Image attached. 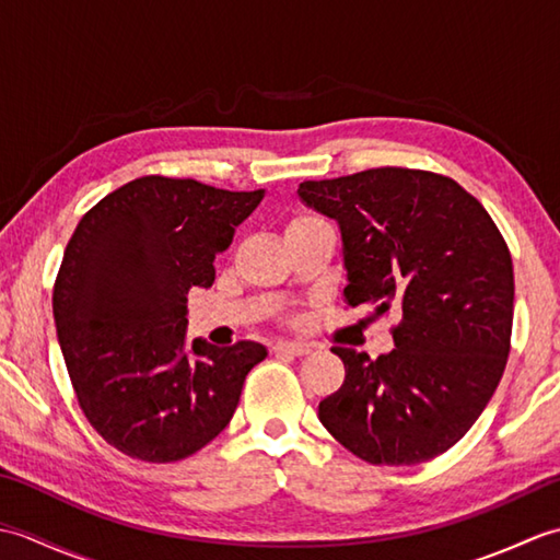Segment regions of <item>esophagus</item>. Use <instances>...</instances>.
Listing matches in <instances>:
<instances>
[{
    "mask_svg": "<svg viewBox=\"0 0 560 560\" xmlns=\"http://www.w3.org/2000/svg\"><path fill=\"white\" fill-rule=\"evenodd\" d=\"M273 351L277 353H291V355H307L313 349L303 341H277L273 343Z\"/></svg>",
    "mask_w": 560,
    "mask_h": 560,
    "instance_id": "obj_1",
    "label": "esophagus"
}]
</instances>
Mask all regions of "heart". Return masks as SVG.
I'll return each mask as SVG.
<instances>
[{
	"instance_id": "b5f03b06",
	"label": "heart",
	"mask_w": 560,
	"mask_h": 560,
	"mask_svg": "<svg viewBox=\"0 0 560 560\" xmlns=\"http://www.w3.org/2000/svg\"><path fill=\"white\" fill-rule=\"evenodd\" d=\"M311 223H323V221H317V219H295L291 225H311Z\"/></svg>"
}]
</instances>
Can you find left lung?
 <instances>
[{"label":"left lung","mask_w":560,"mask_h":560,"mask_svg":"<svg viewBox=\"0 0 560 560\" xmlns=\"http://www.w3.org/2000/svg\"><path fill=\"white\" fill-rule=\"evenodd\" d=\"M303 205L341 231L351 307L401 315L395 349L335 347L343 385L319 421L371 464L443 455L479 419L501 383L513 331V257L489 211L452 177L371 168L305 180Z\"/></svg>","instance_id":"obj_1"}]
</instances>
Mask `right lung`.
Listing matches in <instances>:
<instances>
[{"label": "right lung", "mask_w": 560, "mask_h": 560, "mask_svg": "<svg viewBox=\"0 0 560 560\" xmlns=\"http://www.w3.org/2000/svg\"><path fill=\"white\" fill-rule=\"evenodd\" d=\"M265 197L147 175L86 211L67 243L52 315L89 423L125 455L177 462L217 438L257 341L187 347V293L217 279L213 259Z\"/></svg>", "instance_id": "1"}]
</instances>
